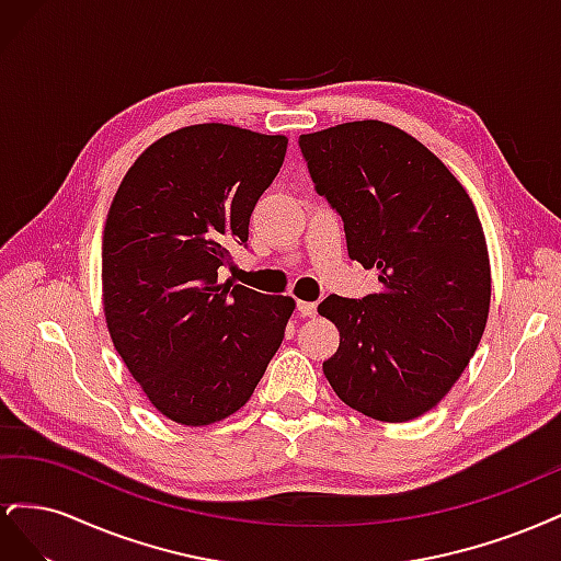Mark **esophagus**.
Here are the masks:
<instances>
[{
  "label": "esophagus",
  "mask_w": 561,
  "mask_h": 561,
  "mask_svg": "<svg viewBox=\"0 0 561 561\" xmlns=\"http://www.w3.org/2000/svg\"><path fill=\"white\" fill-rule=\"evenodd\" d=\"M297 311H299L304 318H311V316H316L318 307H316V301H297Z\"/></svg>",
  "instance_id": "obj_1"
}]
</instances>
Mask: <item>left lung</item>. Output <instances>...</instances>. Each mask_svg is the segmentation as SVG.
<instances>
[{"mask_svg": "<svg viewBox=\"0 0 561 561\" xmlns=\"http://www.w3.org/2000/svg\"><path fill=\"white\" fill-rule=\"evenodd\" d=\"M299 149L342 217L348 257L381 283L363 299L320 301L342 336L322 371L365 416L426 414L468 367L489 316V252L472 201L433 151L383 122L299 135Z\"/></svg>", "mask_w": 561, "mask_h": 561, "instance_id": "left-lung-1", "label": "left lung"}]
</instances>
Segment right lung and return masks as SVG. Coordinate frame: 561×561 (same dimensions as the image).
<instances>
[{
    "instance_id": "obj_1",
    "label": "right lung",
    "mask_w": 561,
    "mask_h": 561,
    "mask_svg": "<svg viewBox=\"0 0 561 561\" xmlns=\"http://www.w3.org/2000/svg\"><path fill=\"white\" fill-rule=\"evenodd\" d=\"M285 135L198 124L130 165L103 236L114 348L149 402L182 426L239 412L278 351L295 299L217 280L248 245L254 203L278 175Z\"/></svg>"
}]
</instances>
